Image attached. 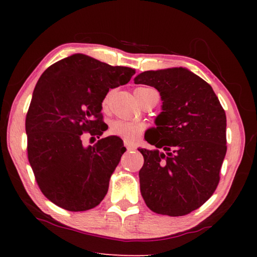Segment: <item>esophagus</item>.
Instances as JSON below:
<instances>
[{"label":"esophagus","instance_id":"34e87169","mask_svg":"<svg viewBox=\"0 0 257 257\" xmlns=\"http://www.w3.org/2000/svg\"><path fill=\"white\" fill-rule=\"evenodd\" d=\"M124 146H125V149H127L128 151H135V150H136V146L133 145V144H130V143L125 142V141H124Z\"/></svg>","mask_w":257,"mask_h":257}]
</instances>
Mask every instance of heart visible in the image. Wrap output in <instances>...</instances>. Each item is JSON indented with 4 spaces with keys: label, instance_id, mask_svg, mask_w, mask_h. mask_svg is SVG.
<instances>
[{
    "label": "heart",
    "instance_id": "b5f03b06",
    "mask_svg": "<svg viewBox=\"0 0 257 257\" xmlns=\"http://www.w3.org/2000/svg\"><path fill=\"white\" fill-rule=\"evenodd\" d=\"M146 89H152V88H147V87H138V88L135 89V94L143 92V90H146ZM111 97H112V92H108L105 96H104L102 101L103 111L107 110ZM108 130H110V134L113 135V136L122 138L128 143H134L137 141L139 136H141L143 132L145 130V124L142 122H136V121L115 120L113 121V122H111L110 129Z\"/></svg>",
    "mask_w": 257,
    "mask_h": 257
}]
</instances>
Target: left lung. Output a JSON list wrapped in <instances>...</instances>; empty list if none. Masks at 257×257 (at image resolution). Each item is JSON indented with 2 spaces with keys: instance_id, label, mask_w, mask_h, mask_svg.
Wrapping results in <instances>:
<instances>
[{
  "instance_id": "1",
  "label": "left lung",
  "mask_w": 257,
  "mask_h": 257,
  "mask_svg": "<svg viewBox=\"0 0 257 257\" xmlns=\"http://www.w3.org/2000/svg\"><path fill=\"white\" fill-rule=\"evenodd\" d=\"M135 84L154 87L162 99L156 128L145 139L156 150L139 149L141 193L158 214L181 216L214 193L227 153V118L212 87L185 68L145 71Z\"/></svg>"
}]
</instances>
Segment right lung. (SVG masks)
Returning a JSON list of instances; mask_svg holds the SVG:
<instances>
[{
    "mask_svg": "<svg viewBox=\"0 0 257 257\" xmlns=\"http://www.w3.org/2000/svg\"><path fill=\"white\" fill-rule=\"evenodd\" d=\"M134 75L132 68L73 54L38 79L26 116L28 160L42 193L55 205L87 211L106 195L125 147L116 136L101 138L107 129L102 101ZM85 132L99 138L96 145L83 146Z\"/></svg>",
    "mask_w": 257,
    "mask_h": 257,
    "instance_id": "add662e5",
    "label": "right lung"
}]
</instances>
